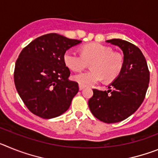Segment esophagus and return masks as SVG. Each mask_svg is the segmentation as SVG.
Here are the masks:
<instances>
[{
    "label": "esophagus",
    "instance_id": "obj_1",
    "mask_svg": "<svg viewBox=\"0 0 158 158\" xmlns=\"http://www.w3.org/2000/svg\"><path fill=\"white\" fill-rule=\"evenodd\" d=\"M84 89H85V86L81 85H79V89H80V90H83Z\"/></svg>",
    "mask_w": 158,
    "mask_h": 158
}]
</instances>
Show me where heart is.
Here are the masks:
<instances>
[{"label":"heart","mask_w":158,"mask_h":158,"mask_svg":"<svg viewBox=\"0 0 158 158\" xmlns=\"http://www.w3.org/2000/svg\"><path fill=\"white\" fill-rule=\"evenodd\" d=\"M79 54L73 50H68L63 56L64 62L73 71L85 69L88 62H91L92 69L74 75L73 80L79 85L91 86L104 78L111 81L118 76L122 70L123 60L119 54L113 52L111 47L100 43H89L81 49Z\"/></svg>","instance_id":"b5f03b06"}]
</instances>
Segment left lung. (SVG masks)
<instances>
[{
    "mask_svg": "<svg viewBox=\"0 0 158 158\" xmlns=\"http://www.w3.org/2000/svg\"><path fill=\"white\" fill-rule=\"evenodd\" d=\"M106 42L122 50L123 65L120 73L108 86L109 90L93 89L89 107L99 120L115 123L126 119L140 107L149 86L150 71L139 47L119 39Z\"/></svg>",
    "mask_w": 158,
    "mask_h": 158,
    "instance_id": "obj_1",
    "label": "left lung"
}]
</instances>
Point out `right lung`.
<instances>
[{
  "instance_id": "obj_1",
  "label": "right lung",
  "mask_w": 158,
  "mask_h": 158,
  "mask_svg": "<svg viewBox=\"0 0 158 158\" xmlns=\"http://www.w3.org/2000/svg\"><path fill=\"white\" fill-rule=\"evenodd\" d=\"M81 43L51 33L22 50L15 65L14 82L20 98L34 115L52 118L69 109L79 87L77 82L69 80L70 71L63 56Z\"/></svg>"
}]
</instances>
